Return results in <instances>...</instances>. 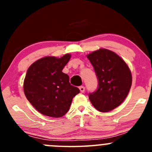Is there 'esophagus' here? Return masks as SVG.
I'll return each instance as SVG.
<instances>
[{"label": "esophagus", "instance_id": "obj_1", "mask_svg": "<svg viewBox=\"0 0 152 152\" xmlns=\"http://www.w3.org/2000/svg\"><path fill=\"white\" fill-rule=\"evenodd\" d=\"M79 90H80V91L82 92V93H84L85 90V88L84 86H80V87H79Z\"/></svg>", "mask_w": 152, "mask_h": 152}]
</instances>
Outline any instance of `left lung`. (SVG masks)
Masks as SVG:
<instances>
[{"instance_id":"8db88e82","label":"left lung","mask_w":152,"mask_h":152,"mask_svg":"<svg viewBox=\"0 0 152 152\" xmlns=\"http://www.w3.org/2000/svg\"><path fill=\"white\" fill-rule=\"evenodd\" d=\"M99 81L98 89L89 94L93 107L107 113L118 107L132 86V73L125 62L113 51L105 48L87 55Z\"/></svg>"}]
</instances>
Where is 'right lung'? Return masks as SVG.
Here are the masks:
<instances>
[{
	"instance_id": "1",
	"label": "right lung",
	"mask_w": 152,
	"mask_h": 152,
	"mask_svg": "<svg viewBox=\"0 0 152 152\" xmlns=\"http://www.w3.org/2000/svg\"><path fill=\"white\" fill-rule=\"evenodd\" d=\"M67 53L61 58L45 56L34 62L27 70L23 83L26 97L42 115L60 118L67 113L73 97L79 93L71 85L62 69L70 59Z\"/></svg>"
}]
</instances>
